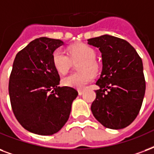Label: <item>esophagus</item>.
Wrapping results in <instances>:
<instances>
[{
    "mask_svg": "<svg viewBox=\"0 0 154 154\" xmlns=\"http://www.w3.org/2000/svg\"><path fill=\"white\" fill-rule=\"evenodd\" d=\"M83 92H84V91L82 90H78V94H79V95H82V94H83Z\"/></svg>",
    "mask_w": 154,
    "mask_h": 154,
    "instance_id": "obj_1",
    "label": "esophagus"
}]
</instances>
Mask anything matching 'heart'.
I'll return each instance as SVG.
<instances>
[{"label":"heart","instance_id":"obj_1","mask_svg":"<svg viewBox=\"0 0 154 154\" xmlns=\"http://www.w3.org/2000/svg\"><path fill=\"white\" fill-rule=\"evenodd\" d=\"M69 56L62 48H57L52 53V64L55 69L61 74L69 72L72 62L82 60L79 64L80 72H76L65 77L62 83L66 86L83 89L94 79V74L100 69V64L95 59L96 52L90 46L80 43L69 48Z\"/></svg>","mask_w":154,"mask_h":154}]
</instances>
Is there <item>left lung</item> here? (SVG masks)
Instances as JSON below:
<instances>
[{"label": "left lung", "mask_w": 154, "mask_h": 154, "mask_svg": "<svg viewBox=\"0 0 154 154\" xmlns=\"http://www.w3.org/2000/svg\"><path fill=\"white\" fill-rule=\"evenodd\" d=\"M88 44L99 49L103 61L91 111L106 128H124L137 118L145 96L142 60L128 42L115 36L90 38Z\"/></svg>", "instance_id": "1"}]
</instances>
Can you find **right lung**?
<instances>
[{"label": "right lung", "mask_w": 154, "mask_h": 154, "mask_svg": "<svg viewBox=\"0 0 154 154\" xmlns=\"http://www.w3.org/2000/svg\"><path fill=\"white\" fill-rule=\"evenodd\" d=\"M60 39L41 37L16 55L9 82L12 109L29 132L50 136L68 121L75 89L60 87V75L52 64L53 51L64 45Z\"/></svg>", "instance_id": "add662e5"}]
</instances>
